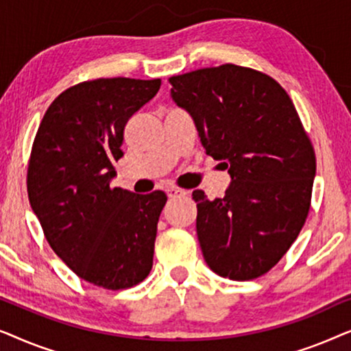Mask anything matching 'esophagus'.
Instances as JSON below:
<instances>
[{
    "label": "esophagus",
    "mask_w": 351,
    "mask_h": 351,
    "mask_svg": "<svg viewBox=\"0 0 351 351\" xmlns=\"http://www.w3.org/2000/svg\"><path fill=\"white\" fill-rule=\"evenodd\" d=\"M166 193L171 199H174V198H179V196H185L186 191L182 190V189H177V186H169V189L166 190Z\"/></svg>",
    "instance_id": "esophagus-1"
}]
</instances>
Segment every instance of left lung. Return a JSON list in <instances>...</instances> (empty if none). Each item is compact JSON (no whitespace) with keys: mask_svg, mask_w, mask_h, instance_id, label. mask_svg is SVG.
<instances>
[{"mask_svg":"<svg viewBox=\"0 0 351 351\" xmlns=\"http://www.w3.org/2000/svg\"><path fill=\"white\" fill-rule=\"evenodd\" d=\"M169 81L206 153L232 176L223 198L193 191L204 261L223 278L256 280L289 251L308 215L316 172L308 134L281 84L258 70L223 64Z\"/></svg>","mask_w":351,"mask_h":351,"instance_id":"8db88e82","label":"left lung"}]
</instances>
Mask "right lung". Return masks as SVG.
Segmentation results:
<instances>
[{"mask_svg":"<svg viewBox=\"0 0 351 351\" xmlns=\"http://www.w3.org/2000/svg\"><path fill=\"white\" fill-rule=\"evenodd\" d=\"M161 80L99 78L64 90L46 110L33 141L27 191L43 233L81 280L128 289L153 267L165 191L112 189L129 118L160 90Z\"/></svg>","mask_w":351,"mask_h":351,"instance_id":"1","label":"right lung"}]
</instances>
